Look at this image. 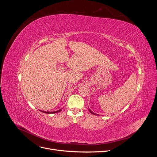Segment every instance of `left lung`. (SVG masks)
<instances>
[{"label": "left lung", "instance_id": "1", "mask_svg": "<svg viewBox=\"0 0 157 157\" xmlns=\"http://www.w3.org/2000/svg\"><path fill=\"white\" fill-rule=\"evenodd\" d=\"M89 111H90V113H91L92 114H93V115H96V113H94V112H92V111L91 110H90V109H89Z\"/></svg>", "mask_w": 157, "mask_h": 157}]
</instances>
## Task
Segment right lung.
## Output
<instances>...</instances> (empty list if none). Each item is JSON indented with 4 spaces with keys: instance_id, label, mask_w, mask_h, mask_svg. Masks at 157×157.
<instances>
[{
    "instance_id": "add662e5",
    "label": "right lung",
    "mask_w": 157,
    "mask_h": 157,
    "mask_svg": "<svg viewBox=\"0 0 157 157\" xmlns=\"http://www.w3.org/2000/svg\"><path fill=\"white\" fill-rule=\"evenodd\" d=\"M61 109H59V110H58V111H53V112H47V111H42V113H47V114H51V113H58V112H60V111H61Z\"/></svg>"
}]
</instances>
